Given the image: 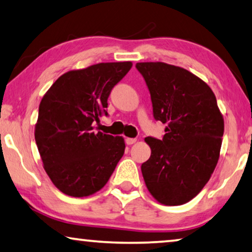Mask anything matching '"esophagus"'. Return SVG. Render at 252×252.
Wrapping results in <instances>:
<instances>
[{"label":"esophagus","mask_w":252,"mask_h":252,"mask_svg":"<svg viewBox=\"0 0 252 252\" xmlns=\"http://www.w3.org/2000/svg\"><path fill=\"white\" fill-rule=\"evenodd\" d=\"M137 141V139H134V138H126V145H132V144H134V142Z\"/></svg>","instance_id":"1"}]
</instances>
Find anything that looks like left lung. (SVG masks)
Segmentation results:
<instances>
[{
	"mask_svg": "<svg viewBox=\"0 0 252 252\" xmlns=\"http://www.w3.org/2000/svg\"><path fill=\"white\" fill-rule=\"evenodd\" d=\"M153 103L154 118L166 123L162 140L147 137L152 154L141 165L146 187L159 204L190 201L209 181L220 158L224 119L215 94L183 67L139 62Z\"/></svg>",
	"mask_w": 252,
	"mask_h": 252,
	"instance_id": "8db88e82",
	"label": "left lung"
}]
</instances>
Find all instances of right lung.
I'll return each instance as SVG.
<instances>
[{
  "instance_id": "obj_1",
  "label": "right lung",
  "mask_w": 252,
  "mask_h": 252,
  "mask_svg": "<svg viewBox=\"0 0 252 252\" xmlns=\"http://www.w3.org/2000/svg\"><path fill=\"white\" fill-rule=\"evenodd\" d=\"M132 62L97 63L67 71L45 93L35 140L51 181L64 194L88 197L106 185L125 154V138L94 130L106 115L112 88Z\"/></svg>"
}]
</instances>
